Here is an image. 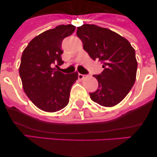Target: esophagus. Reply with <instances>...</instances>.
<instances>
[{"label": "esophagus", "instance_id": "34e87169", "mask_svg": "<svg viewBox=\"0 0 157 157\" xmlns=\"http://www.w3.org/2000/svg\"><path fill=\"white\" fill-rule=\"evenodd\" d=\"M85 77H86V75H84V74H78V78L80 79V80H82V79H83Z\"/></svg>", "mask_w": 157, "mask_h": 157}]
</instances>
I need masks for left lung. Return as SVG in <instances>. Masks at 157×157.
Listing matches in <instances>:
<instances>
[{
    "mask_svg": "<svg viewBox=\"0 0 157 157\" xmlns=\"http://www.w3.org/2000/svg\"><path fill=\"white\" fill-rule=\"evenodd\" d=\"M77 36L93 60L99 59L104 70L93 75L99 88L90 96L100 105L112 107L124 99L136 80L135 51L126 39L112 30L96 25L77 27Z\"/></svg>",
    "mask_w": 157,
    "mask_h": 157,
    "instance_id": "obj_1",
    "label": "left lung"
}]
</instances>
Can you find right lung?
<instances>
[{"label":"right lung","mask_w":157,"mask_h":157,"mask_svg":"<svg viewBox=\"0 0 157 157\" xmlns=\"http://www.w3.org/2000/svg\"><path fill=\"white\" fill-rule=\"evenodd\" d=\"M74 25H59L32 39L21 57L19 72L25 93L36 106L48 112L64 109L69 102L78 73L64 74L53 66L64 64L61 42L75 30Z\"/></svg>","instance_id":"right-lung-1"}]
</instances>
